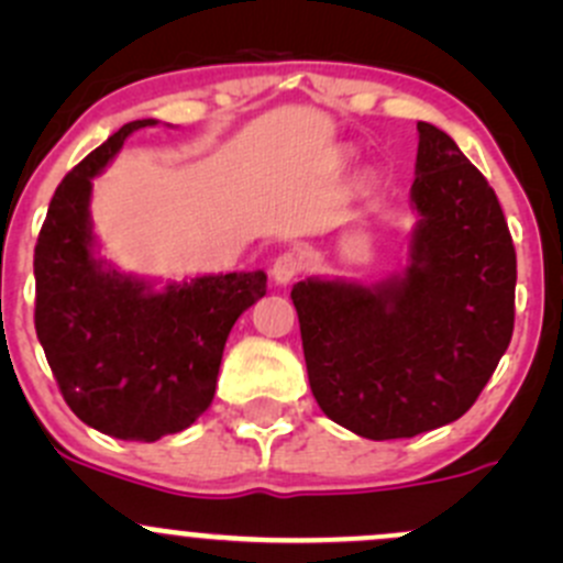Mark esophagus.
Segmentation results:
<instances>
[{
  "instance_id": "1",
  "label": "esophagus",
  "mask_w": 563,
  "mask_h": 563,
  "mask_svg": "<svg viewBox=\"0 0 563 563\" xmlns=\"http://www.w3.org/2000/svg\"><path fill=\"white\" fill-rule=\"evenodd\" d=\"M299 272H302V261H299V255L280 253L275 258V264H272V280H275L277 286H288Z\"/></svg>"
}]
</instances>
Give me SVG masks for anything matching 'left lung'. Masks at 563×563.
Returning <instances> with one entry per match:
<instances>
[{
  "label": "left lung",
  "instance_id": "8db88e82",
  "mask_svg": "<svg viewBox=\"0 0 563 563\" xmlns=\"http://www.w3.org/2000/svg\"><path fill=\"white\" fill-rule=\"evenodd\" d=\"M400 272L376 283L308 277L291 288L316 402L371 441L463 417L512 340L518 258L487 179L419 122Z\"/></svg>",
  "mask_w": 563,
  "mask_h": 563
}]
</instances>
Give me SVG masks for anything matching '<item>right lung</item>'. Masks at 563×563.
Returning a JSON list of instances; mask_svg holds the SVG:
<instances>
[{"instance_id": "1", "label": "right lung", "mask_w": 563, "mask_h": 563, "mask_svg": "<svg viewBox=\"0 0 563 563\" xmlns=\"http://www.w3.org/2000/svg\"><path fill=\"white\" fill-rule=\"evenodd\" d=\"M152 124L128 122L62 179L35 247V329L62 397L89 428L146 444L207 411L231 327L266 294L261 269L155 288L100 258L92 179Z\"/></svg>"}]
</instances>
